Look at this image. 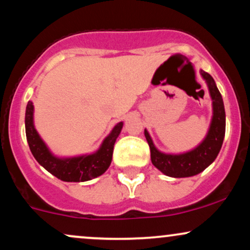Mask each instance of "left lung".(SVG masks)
Here are the masks:
<instances>
[{
  "instance_id": "left-lung-1",
  "label": "left lung",
  "mask_w": 250,
  "mask_h": 250,
  "mask_svg": "<svg viewBox=\"0 0 250 250\" xmlns=\"http://www.w3.org/2000/svg\"><path fill=\"white\" fill-rule=\"evenodd\" d=\"M200 74L207 82L213 101V117L205 140L187 153L165 154L155 147L150 135L145 129V136L150 148L151 163L167 176L189 177L200 174L214 162L222 147L226 133V113L222 96L213 77L203 70H200Z\"/></svg>"
}]
</instances>
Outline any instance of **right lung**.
Here are the masks:
<instances>
[{"mask_svg":"<svg viewBox=\"0 0 250 250\" xmlns=\"http://www.w3.org/2000/svg\"><path fill=\"white\" fill-rule=\"evenodd\" d=\"M122 127L123 122L117 123L95 153L61 159L51 154L36 131L34 125L33 102H28L25 109V135L31 154L45 170L65 182H84L104 173L111 163L114 145Z\"/></svg>","mask_w":250,"mask_h":250,"instance_id":"obj_1","label":"right lung"}]
</instances>
